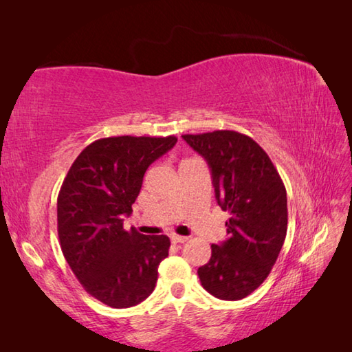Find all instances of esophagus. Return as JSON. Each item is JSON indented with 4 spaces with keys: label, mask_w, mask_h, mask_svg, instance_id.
<instances>
[{
    "label": "esophagus",
    "mask_w": 352,
    "mask_h": 352,
    "mask_svg": "<svg viewBox=\"0 0 352 352\" xmlns=\"http://www.w3.org/2000/svg\"><path fill=\"white\" fill-rule=\"evenodd\" d=\"M170 241H172V243H184L188 241V237L186 236H178V234H174L170 237Z\"/></svg>",
    "instance_id": "esophagus-1"
}]
</instances>
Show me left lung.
<instances>
[{
	"mask_svg": "<svg viewBox=\"0 0 352 352\" xmlns=\"http://www.w3.org/2000/svg\"><path fill=\"white\" fill-rule=\"evenodd\" d=\"M206 160L216 200L230 212L228 237L211 245L199 269L204 289L219 300L237 301L265 281L287 234V192L269 155L234 130L183 135Z\"/></svg>",
	"mask_w": 352,
	"mask_h": 352,
	"instance_id": "1",
	"label": "left lung"
}]
</instances>
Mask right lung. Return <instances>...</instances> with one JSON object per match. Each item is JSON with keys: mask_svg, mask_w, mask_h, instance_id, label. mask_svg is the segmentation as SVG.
Instances as JSON below:
<instances>
[{"mask_svg": "<svg viewBox=\"0 0 352 352\" xmlns=\"http://www.w3.org/2000/svg\"><path fill=\"white\" fill-rule=\"evenodd\" d=\"M175 136H111L79 153L57 197V231L65 259L82 287L104 305L124 309L152 294L168 236L124 230L142 177L175 146Z\"/></svg>", "mask_w": 352, "mask_h": 352, "instance_id": "add662e5", "label": "right lung"}]
</instances>
